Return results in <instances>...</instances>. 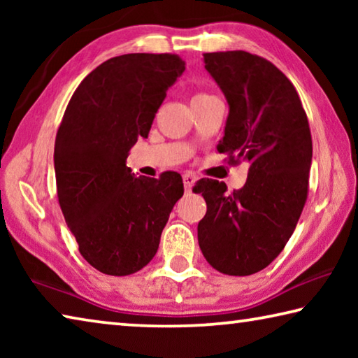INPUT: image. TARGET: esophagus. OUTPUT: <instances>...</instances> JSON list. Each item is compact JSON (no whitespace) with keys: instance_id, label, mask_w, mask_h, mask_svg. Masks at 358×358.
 Segmentation results:
<instances>
[{"instance_id":"34e87169","label":"esophagus","mask_w":358,"mask_h":358,"mask_svg":"<svg viewBox=\"0 0 358 358\" xmlns=\"http://www.w3.org/2000/svg\"><path fill=\"white\" fill-rule=\"evenodd\" d=\"M183 183H185V189L186 191H191V187L196 183V175H192L189 172L183 173Z\"/></svg>"}]
</instances>
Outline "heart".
<instances>
[{
	"mask_svg": "<svg viewBox=\"0 0 358 358\" xmlns=\"http://www.w3.org/2000/svg\"><path fill=\"white\" fill-rule=\"evenodd\" d=\"M208 96L211 94H207V93H196L192 96V101H197V99H203V98H208Z\"/></svg>",
	"mask_w": 358,
	"mask_h": 358,
	"instance_id": "heart-1",
	"label": "heart"
}]
</instances>
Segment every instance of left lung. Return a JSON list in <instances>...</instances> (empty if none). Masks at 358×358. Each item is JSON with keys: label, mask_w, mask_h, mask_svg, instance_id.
I'll return each mask as SVG.
<instances>
[{"label": "left lung", "mask_w": 358, "mask_h": 358, "mask_svg": "<svg viewBox=\"0 0 358 358\" xmlns=\"http://www.w3.org/2000/svg\"><path fill=\"white\" fill-rule=\"evenodd\" d=\"M203 63L229 102L216 150L229 164H250L241 189L202 178L207 213L197 238L207 262L230 276L264 270L294 234L308 197L313 141L292 82L273 63L243 50L203 53Z\"/></svg>", "instance_id": "8db88e82"}]
</instances>
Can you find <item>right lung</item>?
Returning a JSON list of instances; mask_svg holds the SVG:
<instances>
[{"mask_svg": "<svg viewBox=\"0 0 358 358\" xmlns=\"http://www.w3.org/2000/svg\"><path fill=\"white\" fill-rule=\"evenodd\" d=\"M185 64L173 53L110 58L83 78L66 107L53 155L58 202L78 251L101 273L142 270L183 196L180 173L132 177L126 157L138 137H148Z\"/></svg>", "mask_w": 358, "mask_h": 358, "instance_id": "obj_1", "label": "right lung"}]
</instances>
